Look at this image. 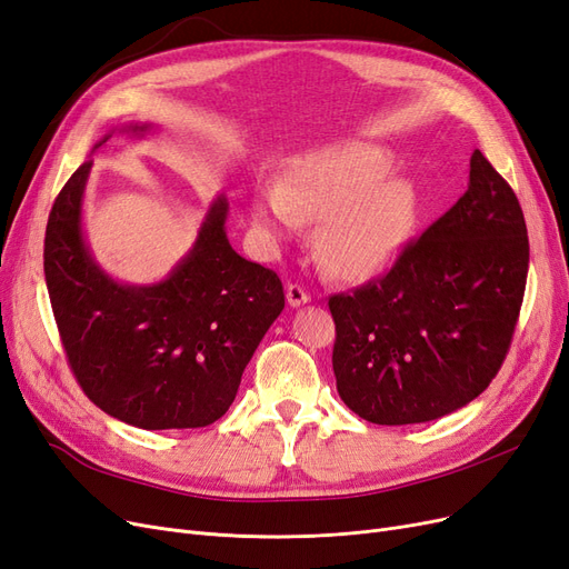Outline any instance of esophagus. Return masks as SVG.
<instances>
[{
	"mask_svg": "<svg viewBox=\"0 0 569 569\" xmlns=\"http://www.w3.org/2000/svg\"><path fill=\"white\" fill-rule=\"evenodd\" d=\"M308 301H310V293H308L303 287H299V284H289V287H287V303H289L291 308L306 306Z\"/></svg>",
	"mask_w": 569,
	"mask_h": 569,
	"instance_id": "34e87169",
	"label": "esophagus"
}]
</instances>
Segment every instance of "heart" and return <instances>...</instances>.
Here are the masks:
<instances>
[{"instance_id":"b5f03b06","label":"heart","mask_w":569,"mask_h":569,"mask_svg":"<svg viewBox=\"0 0 569 569\" xmlns=\"http://www.w3.org/2000/svg\"><path fill=\"white\" fill-rule=\"evenodd\" d=\"M398 154L375 143H343L291 158L276 188L253 192L249 217L268 238H284L301 219L318 263L341 282L379 278L415 234L423 198L415 179L398 176Z\"/></svg>"}]
</instances>
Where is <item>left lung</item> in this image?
<instances>
[{"label": "left lung", "instance_id": "1", "mask_svg": "<svg viewBox=\"0 0 569 569\" xmlns=\"http://www.w3.org/2000/svg\"><path fill=\"white\" fill-rule=\"evenodd\" d=\"M530 266L520 202L480 150L468 190L388 276L329 299L337 390L358 417L426 423L466 407L511 346Z\"/></svg>", "mask_w": 569, "mask_h": 569}]
</instances>
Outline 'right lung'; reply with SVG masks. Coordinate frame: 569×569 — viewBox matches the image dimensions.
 <instances>
[{
  "label": "right lung",
  "instance_id": "1",
  "mask_svg": "<svg viewBox=\"0 0 569 569\" xmlns=\"http://www.w3.org/2000/svg\"><path fill=\"white\" fill-rule=\"evenodd\" d=\"M152 122L112 129L146 139ZM93 162L58 192L44 238V276L68 362L89 400L146 430L202 428L238 396L242 371L284 308L276 272L228 242V200L204 213L192 247L152 284L114 280L96 261L82 223Z\"/></svg>",
  "mask_w": 569,
  "mask_h": 569
}]
</instances>
